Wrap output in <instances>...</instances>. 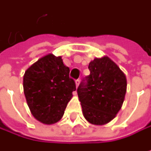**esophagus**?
Returning <instances> with one entry per match:
<instances>
[{
  "label": "esophagus",
  "instance_id": "obj_1",
  "mask_svg": "<svg viewBox=\"0 0 151 151\" xmlns=\"http://www.w3.org/2000/svg\"><path fill=\"white\" fill-rule=\"evenodd\" d=\"M80 82H81V80H80V79H78V80H76V86H77V87L79 86V84H80Z\"/></svg>",
  "mask_w": 151,
  "mask_h": 151
}]
</instances>
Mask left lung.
Listing matches in <instances>:
<instances>
[{"label":"left lung","mask_w":151,"mask_h":151,"mask_svg":"<svg viewBox=\"0 0 151 151\" xmlns=\"http://www.w3.org/2000/svg\"><path fill=\"white\" fill-rule=\"evenodd\" d=\"M90 74L85 77L77 92L86 120L103 125L115 117L124 103L126 77L107 56L96 58L88 64Z\"/></svg>","instance_id":"obj_1"}]
</instances>
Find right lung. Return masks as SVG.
Here are the masks:
<instances>
[{"instance_id": "obj_1", "label": "right lung", "mask_w": 151, "mask_h": 151, "mask_svg": "<svg viewBox=\"0 0 151 151\" xmlns=\"http://www.w3.org/2000/svg\"><path fill=\"white\" fill-rule=\"evenodd\" d=\"M70 68L62 57L47 55L30 66L23 78L24 94L33 116L39 122L52 124L63 117L68 102L76 90L70 78Z\"/></svg>"}]
</instances>
